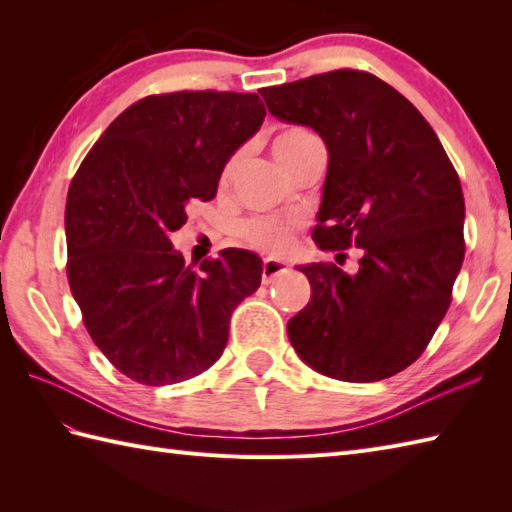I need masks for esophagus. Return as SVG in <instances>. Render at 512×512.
Instances as JSON below:
<instances>
[{
    "instance_id": "obj_1",
    "label": "esophagus",
    "mask_w": 512,
    "mask_h": 512,
    "mask_svg": "<svg viewBox=\"0 0 512 512\" xmlns=\"http://www.w3.org/2000/svg\"><path fill=\"white\" fill-rule=\"evenodd\" d=\"M286 270H288L286 262H281V259L268 257V259H264V266H262V281H264V284H273L275 277L284 275Z\"/></svg>"
}]
</instances>
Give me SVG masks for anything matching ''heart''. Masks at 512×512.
<instances>
[{"mask_svg": "<svg viewBox=\"0 0 512 512\" xmlns=\"http://www.w3.org/2000/svg\"><path fill=\"white\" fill-rule=\"evenodd\" d=\"M314 143H319V140L314 138L308 129L286 127L281 129L273 140V154L279 165L286 167L292 158L299 156L301 151H306ZM237 167H239V156H233L226 162V167L222 169V176H220L222 187H226V184L233 180ZM242 237L250 246L268 255H281L292 246V228L284 222L270 220V217H257V220L246 222L242 226Z\"/></svg>", "mask_w": 512, "mask_h": 512, "instance_id": "heart-1", "label": "heart"}]
</instances>
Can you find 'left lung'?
Returning <instances> with one entry per match:
<instances>
[{
    "label": "left lung",
    "instance_id": "8db88e82",
    "mask_svg": "<svg viewBox=\"0 0 512 512\" xmlns=\"http://www.w3.org/2000/svg\"><path fill=\"white\" fill-rule=\"evenodd\" d=\"M268 112L328 147L312 239L363 250L358 270L297 266L310 303L288 339L314 372L374 383L409 367L451 306L464 262V195L447 151L405 96L378 76L334 70L264 88Z\"/></svg>",
    "mask_w": 512,
    "mask_h": 512
}]
</instances>
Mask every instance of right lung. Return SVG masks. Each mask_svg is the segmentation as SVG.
<instances>
[{"label":"right lung","instance_id":"add662e5","mask_svg":"<svg viewBox=\"0 0 512 512\" xmlns=\"http://www.w3.org/2000/svg\"><path fill=\"white\" fill-rule=\"evenodd\" d=\"M257 94L171 92L129 105L96 140L65 202L68 281L96 347L140 385H173L222 356L233 310L262 284V259L224 248L184 266L169 235L191 200L264 123Z\"/></svg>","mask_w":512,"mask_h":512}]
</instances>
